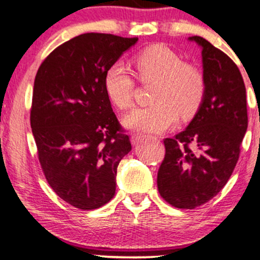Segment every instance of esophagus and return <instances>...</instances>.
I'll return each mask as SVG.
<instances>
[{
	"label": "esophagus",
	"instance_id": "obj_1",
	"mask_svg": "<svg viewBox=\"0 0 260 260\" xmlns=\"http://www.w3.org/2000/svg\"><path fill=\"white\" fill-rule=\"evenodd\" d=\"M144 138H145V136H143V134H133V136L131 137V142H132L133 145H136V144H138V143L142 142Z\"/></svg>",
	"mask_w": 260,
	"mask_h": 260
}]
</instances>
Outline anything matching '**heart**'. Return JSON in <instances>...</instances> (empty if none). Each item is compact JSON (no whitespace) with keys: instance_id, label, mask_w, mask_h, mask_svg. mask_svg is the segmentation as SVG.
<instances>
[{"instance_id":"heart-1","label":"heart","mask_w":260,"mask_h":260,"mask_svg":"<svg viewBox=\"0 0 260 260\" xmlns=\"http://www.w3.org/2000/svg\"><path fill=\"white\" fill-rule=\"evenodd\" d=\"M134 70L143 83L155 82L153 105L139 107L124 118L132 131L161 133L175 126L178 116L196 115L207 91V80L198 66L183 62L177 52L164 45H153L133 59ZM104 89L111 103L126 110L133 105V76L121 62L110 64L104 74Z\"/></svg>"}]
</instances>
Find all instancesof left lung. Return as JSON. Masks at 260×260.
<instances>
[{
	"mask_svg": "<svg viewBox=\"0 0 260 260\" xmlns=\"http://www.w3.org/2000/svg\"><path fill=\"white\" fill-rule=\"evenodd\" d=\"M207 91L184 131L164 139L157 172L160 196L172 207L194 209L215 197L234 172L247 127L246 86L236 63L201 37Z\"/></svg>",
	"mask_w": 260,
	"mask_h": 260,
	"instance_id": "left-lung-1",
	"label": "left lung"
}]
</instances>
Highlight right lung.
<instances>
[{
    "label": "right lung",
    "mask_w": 260,
    "mask_h": 260,
    "mask_svg": "<svg viewBox=\"0 0 260 260\" xmlns=\"http://www.w3.org/2000/svg\"><path fill=\"white\" fill-rule=\"evenodd\" d=\"M138 38L86 32L44 59L35 76L30 126L47 183L59 198L92 210L115 196L117 166L132 149L112 111L104 74Z\"/></svg>",
    "instance_id": "obj_1"
}]
</instances>
